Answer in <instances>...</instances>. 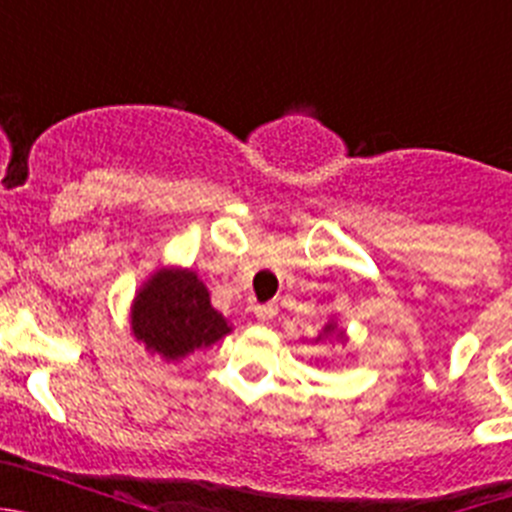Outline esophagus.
Segmentation results:
<instances>
[{
  "mask_svg": "<svg viewBox=\"0 0 512 512\" xmlns=\"http://www.w3.org/2000/svg\"><path fill=\"white\" fill-rule=\"evenodd\" d=\"M253 312H256V318H261V320H274V318H277L279 305H277V302H266V305L253 307Z\"/></svg>",
  "mask_w": 512,
  "mask_h": 512,
  "instance_id": "34e87169",
  "label": "esophagus"
}]
</instances>
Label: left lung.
I'll return each mask as SVG.
<instances>
[{
  "label": "left lung",
  "mask_w": 512,
  "mask_h": 512,
  "mask_svg": "<svg viewBox=\"0 0 512 512\" xmlns=\"http://www.w3.org/2000/svg\"><path fill=\"white\" fill-rule=\"evenodd\" d=\"M328 330H330V328H328Z\"/></svg>",
  "instance_id": "8db88e82"
}]
</instances>
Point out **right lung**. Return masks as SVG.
I'll return each instance as SVG.
<instances>
[{
  "label": "right lung",
  "instance_id": "obj_1",
  "mask_svg": "<svg viewBox=\"0 0 512 512\" xmlns=\"http://www.w3.org/2000/svg\"><path fill=\"white\" fill-rule=\"evenodd\" d=\"M133 333L148 351L164 359H182L230 333L228 323L210 305L205 284L192 271H158L135 297Z\"/></svg>",
  "mask_w": 512,
  "mask_h": 512
}]
</instances>
